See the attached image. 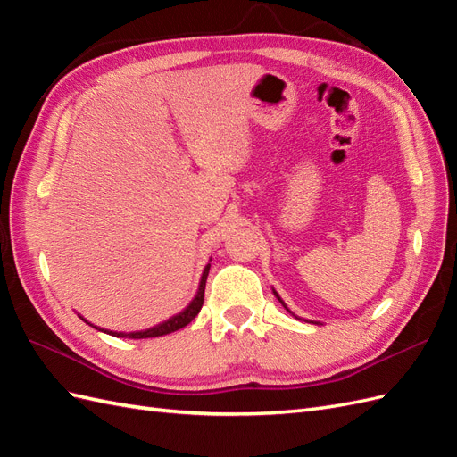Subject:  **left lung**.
<instances>
[{"mask_svg":"<svg viewBox=\"0 0 457 457\" xmlns=\"http://www.w3.org/2000/svg\"><path fill=\"white\" fill-rule=\"evenodd\" d=\"M272 292H274V289H272ZM274 295H276V297H278V301H280V303H282V305H284V309H286V311H287V312H292V311H289V309H287V307H286V303H284V301H282V299H280V295H278V294H276V292H274ZM292 314H294V312H292ZM294 316H295V314H294ZM295 318H297V316H295ZM314 324H318V322H314Z\"/></svg>","mask_w":457,"mask_h":457,"instance_id":"1","label":"left lung"}]
</instances>
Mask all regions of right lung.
<instances>
[{
  "label": "right lung",
  "instance_id": "add662e5",
  "mask_svg": "<svg viewBox=\"0 0 457 457\" xmlns=\"http://www.w3.org/2000/svg\"><path fill=\"white\" fill-rule=\"evenodd\" d=\"M207 272H210V265H207V267L204 269V272H202V278H200V286H198V292H196L195 299H192V301L188 303V307H187V309H183V311L179 312V314H175V316L168 318V320H165V322H160V324L152 326V328H148V329H141V331H129V334H126V331H110V329H103V328H96V326H93L91 322H87V320H86L84 316H79V318H81V320H84L86 324L93 326L95 329L104 331V334H110V336H114V337H128V339H148V337H160V336H168V334H171V331H177V329L185 328L187 324H190V322L195 320V318L198 316V312H200V309H202V305H204V292H205V280H207Z\"/></svg>",
  "mask_w": 457,
  "mask_h": 457
}]
</instances>
